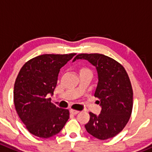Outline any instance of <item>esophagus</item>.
<instances>
[{
    "label": "esophagus",
    "instance_id": "1",
    "mask_svg": "<svg viewBox=\"0 0 152 152\" xmlns=\"http://www.w3.org/2000/svg\"><path fill=\"white\" fill-rule=\"evenodd\" d=\"M69 112H70V113L73 115H76L79 113V112L77 111V110H70V111Z\"/></svg>",
    "mask_w": 152,
    "mask_h": 152
}]
</instances>
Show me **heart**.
I'll return each mask as SVG.
<instances>
[{"instance_id": "heart-1", "label": "heart", "mask_w": 152, "mask_h": 152, "mask_svg": "<svg viewBox=\"0 0 152 152\" xmlns=\"http://www.w3.org/2000/svg\"><path fill=\"white\" fill-rule=\"evenodd\" d=\"M83 71H91L90 69H87V68H83V69H81L80 72H83Z\"/></svg>"}]
</instances>
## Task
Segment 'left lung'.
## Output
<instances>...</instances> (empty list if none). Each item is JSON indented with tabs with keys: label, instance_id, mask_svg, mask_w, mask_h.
Wrapping results in <instances>:
<instances>
[{
	"label": "left lung",
	"instance_id": "obj_1",
	"mask_svg": "<svg viewBox=\"0 0 152 152\" xmlns=\"http://www.w3.org/2000/svg\"><path fill=\"white\" fill-rule=\"evenodd\" d=\"M83 59L97 69L98 83L94 97L100 99V114L90 113L85 125L89 134L101 140L113 138L124 129L133 109V90L125 69L118 62L102 54H79L73 61Z\"/></svg>",
	"mask_w": 152,
	"mask_h": 152
}]
</instances>
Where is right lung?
<instances>
[{
	"instance_id": "add662e5",
	"label": "right lung",
	"mask_w": 152,
	"mask_h": 152,
	"mask_svg": "<svg viewBox=\"0 0 152 152\" xmlns=\"http://www.w3.org/2000/svg\"><path fill=\"white\" fill-rule=\"evenodd\" d=\"M76 55H39L20 69L14 85V104L31 134L40 138L53 137L69 119V110L56 107L49 96L53 95L60 69Z\"/></svg>"
}]
</instances>
